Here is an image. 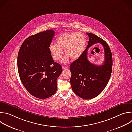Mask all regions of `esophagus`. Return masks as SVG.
<instances>
[{"label":"esophagus","mask_w":132,"mask_h":132,"mask_svg":"<svg viewBox=\"0 0 132 132\" xmlns=\"http://www.w3.org/2000/svg\"><path fill=\"white\" fill-rule=\"evenodd\" d=\"M68 67H66V66H62V69H63V70H65V69H68Z\"/></svg>","instance_id":"1"}]
</instances>
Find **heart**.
Instances as JSON below:
<instances>
[{
    "label": "heart",
    "instance_id": "heart-1",
    "mask_svg": "<svg viewBox=\"0 0 132 132\" xmlns=\"http://www.w3.org/2000/svg\"><path fill=\"white\" fill-rule=\"evenodd\" d=\"M86 46V36L79 33H66L60 35L56 40V44H51L50 51L54 60L59 61L63 54L66 55L62 61L63 64H67L70 58L78 59L84 52Z\"/></svg>",
    "mask_w": 132,
    "mask_h": 132
}]
</instances>
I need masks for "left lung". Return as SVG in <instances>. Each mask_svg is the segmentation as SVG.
Wrapping results in <instances>:
<instances>
[{"instance_id": "8db88e82", "label": "left lung", "mask_w": 132, "mask_h": 132, "mask_svg": "<svg viewBox=\"0 0 132 132\" xmlns=\"http://www.w3.org/2000/svg\"><path fill=\"white\" fill-rule=\"evenodd\" d=\"M89 36L86 49L80 57L70 65L71 73L70 85L73 92L80 98L88 100L98 96L107 85L112 69V55L108 43L96 35L86 33ZM98 43L105 50V61L103 64L96 65L87 59L88 48Z\"/></svg>"}]
</instances>
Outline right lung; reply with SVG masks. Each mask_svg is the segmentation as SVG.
I'll list each match as a JSON object with an SVG mask.
<instances>
[{
  "label": "right lung",
  "instance_id": "right-lung-1",
  "mask_svg": "<svg viewBox=\"0 0 132 132\" xmlns=\"http://www.w3.org/2000/svg\"><path fill=\"white\" fill-rule=\"evenodd\" d=\"M55 32L48 30L31 35L22 43L18 55V70L20 80L33 96L48 98L57 90V79L62 71L54 62L50 46Z\"/></svg>",
  "mask_w": 132,
  "mask_h": 132
}]
</instances>
